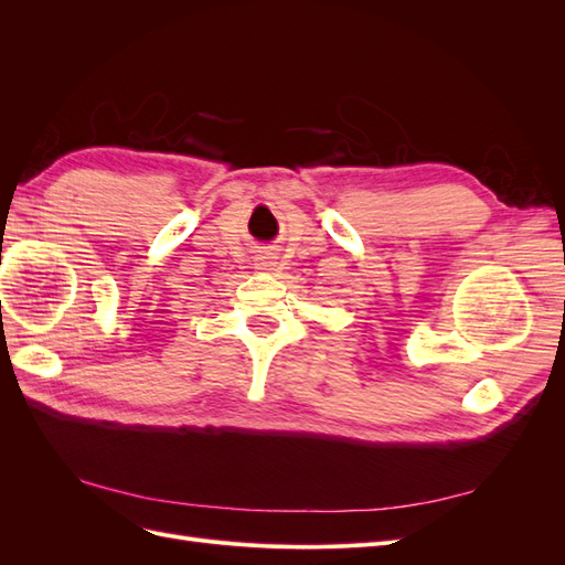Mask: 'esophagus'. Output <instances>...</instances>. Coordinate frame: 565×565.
Here are the masks:
<instances>
[{"instance_id": "34e87169", "label": "esophagus", "mask_w": 565, "mask_h": 565, "mask_svg": "<svg viewBox=\"0 0 565 565\" xmlns=\"http://www.w3.org/2000/svg\"><path fill=\"white\" fill-rule=\"evenodd\" d=\"M254 266L259 270H276L278 268V256L273 252H259V254H256Z\"/></svg>"}]
</instances>
